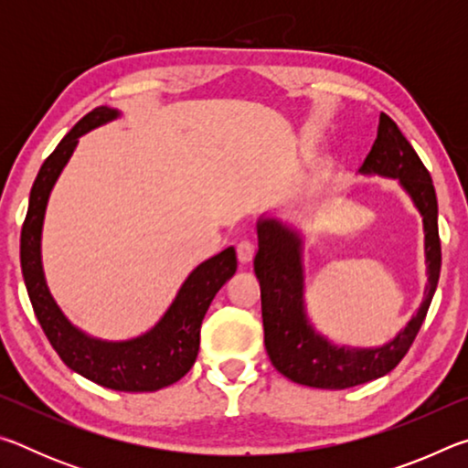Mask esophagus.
Returning a JSON list of instances; mask_svg holds the SVG:
<instances>
[{
  "instance_id": "obj_1",
  "label": "esophagus",
  "mask_w": 468,
  "mask_h": 468,
  "mask_svg": "<svg viewBox=\"0 0 468 468\" xmlns=\"http://www.w3.org/2000/svg\"><path fill=\"white\" fill-rule=\"evenodd\" d=\"M253 253H256V248H253L251 241L237 243V260H239L241 264H250L253 260Z\"/></svg>"
}]
</instances>
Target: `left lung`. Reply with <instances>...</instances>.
<instances>
[{"mask_svg": "<svg viewBox=\"0 0 468 468\" xmlns=\"http://www.w3.org/2000/svg\"><path fill=\"white\" fill-rule=\"evenodd\" d=\"M359 176L399 181L423 218L425 295L407 326L384 345H336L315 330L305 303L303 233L272 215H262L256 223L258 253L253 258V272L262 295L266 353L272 366L291 382L322 390H343L390 374L413 345L440 279L438 197L431 176L399 125L386 113L379 115L378 138L361 165Z\"/></svg>", "mask_w": 468, "mask_h": 468, "instance_id": "obj_1", "label": "left lung"}]
</instances>
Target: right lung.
I'll return each instance as SVG.
<instances>
[{"label": "right lung", "instance_id": "1", "mask_svg": "<svg viewBox=\"0 0 468 468\" xmlns=\"http://www.w3.org/2000/svg\"><path fill=\"white\" fill-rule=\"evenodd\" d=\"M122 117L120 109L101 105L84 115L43 163L30 189L20 235L22 276L43 332L66 366L90 382L120 392H154L184 378L197 357L200 326L220 287L237 271L235 248L197 264L181 282L176 299L153 328L138 336L107 340L92 336L68 320L47 287L43 271V223L55 184L84 133Z\"/></svg>", "mask_w": 468, "mask_h": 468}]
</instances>
